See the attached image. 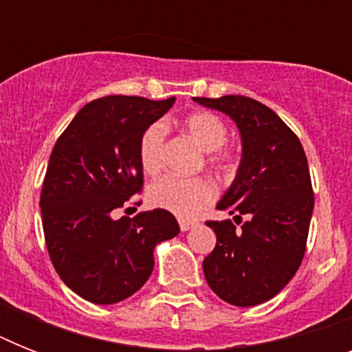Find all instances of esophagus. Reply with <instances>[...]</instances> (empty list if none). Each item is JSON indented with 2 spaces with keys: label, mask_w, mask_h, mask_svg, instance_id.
Wrapping results in <instances>:
<instances>
[{
  "label": "esophagus",
  "mask_w": 352,
  "mask_h": 352,
  "mask_svg": "<svg viewBox=\"0 0 352 352\" xmlns=\"http://www.w3.org/2000/svg\"><path fill=\"white\" fill-rule=\"evenodd\" d=\"M179 226H181L182 232H188V230H192L193 226H195V223H193V221L181 219V221H179Z\"/></svg>",
  "instance_id": "esophagus-1"
}]
</instances>
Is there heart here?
I'll list each match as a JSON object with an SVG mask.
<instances>
[{
  "label": "heart",
  "mask_w": 352,
  "mask_h": 352,
  "mask_svg": "<svg viewBox=\"0 0 352 352\" xmlns=\"http://www.w3.org/2000/svg\"><path fill=\"white\" fill-rule=\"evenodd\" d=\"M182 129L197 144L208 151L206 164L219 175H230L237 164V157L232 149L225 148L228 140V126L225 120L210 111H193L182 118ZM166 129L160 122H155L140 137L138 157L142 170L155 175L164 164ZM217 197V188L206 177L182 179L177 175L160 177L148 190V201L155 208L166 210L181 219H195L204 208H208Z\"/></svg>",
  "instance_id": "b5f03b06"
}]
</instances>
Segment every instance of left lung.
Masks as SVG:
<instances>
[{
	"label": "left lung",
	"instance_id": "8db88e82",
	"mask_svg": "<svg viewBox=\"0 0 352 352\" xmlns=\"http://www.w3.org/2000/svg\"><path fill=\"white\" fill-rule=\"evenodd\" d=\"M193 100L237 124L243 159L219 210L230 219L206 221L217 245L204 257V278L226 303L254 307L294 278L307 248L314 210L311 173L296 133L261 102L241 95Z\"/></svg>",
	"mask_w": 352,
	"mask_h": 352
}]
</instances>
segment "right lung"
Instances as JSON below:
<instances>
[{
  "instance_id": "1",
  "label": "right lung",
  "mask_w": 352,
  "mask_h": 352,
  "mask_svg": "<svg viewBox=\"0 0 352 352\" xmlns=\"http://www.w3.org/2000/svg\"><path fill=\"white\" fill-rule=\"evenodd\" d=\"M173 102L96 98L52 148L40 195L47 252L63 283L91 303L111 305L135 294L151 276L155 245L181 230L160 208L115 219L144 186L140 137Z\"/></svg>"
}]
</instances>
